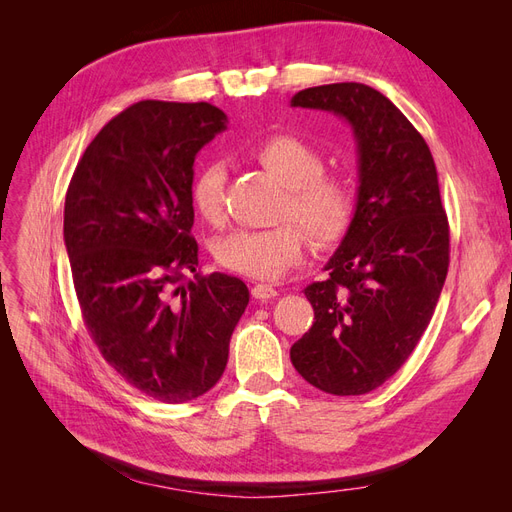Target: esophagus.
I'll use <instances>...</instances> for the list:
<instances>
[{"label": "esophagus", "mask_w": 512, "mask_h": 512, "mask_svg": "<svg viewBox=\"0 0 512 512\" xmlns=\"http://www.w3.org/2000/svg\"><path fill=\"white\" fill-rule=\"evenodd\" d=\"M277 294H280V290L273 288L271 284H256V286L252 288V297H254L256 301H271V299L277 297Z\"/></svg>", "instance_id": "obj_1"}]
</instances>
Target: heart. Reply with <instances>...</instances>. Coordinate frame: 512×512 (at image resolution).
<instances>
[{"mask_svg":"<svg viewBox=\"0 0 512 512\" xmlns=\"http://www.w3.org/2000/svg\"><path fill=\"white\" fill-rule=\"evenodd\" d=\"M254 160L284 185L280 218L271 228H237L213 243L211 252L226 271L252 280H275L303 258L307 227L312 239L327 247L342 241L354 222L356 194L348 179L324 173V158L297 134H271L252 147ZM226 170L220 162L200 166L190 181V203L200 220H224ZM301 221L303 229L293 220Z\"/></svg>","mask_w":512,"mask_h":512,"instance_id":"b5f03b06","label":"heart"}]
</instances>
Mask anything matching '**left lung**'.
I'll use <instances>...</instances> for the list:
<instances>
[{"mask_svg": "<svg viewBox=\"0 0 512 512\" xmlns=\"http://www.w3.org/2000/svg\"><path fill=\"white\" fill-rule=\"evenodd\" d=\"M292 106L344 117L359 147L354 222L305 288L314 324L290 348L294 369L331 395H365L408 361L438 305L451 235L425 138L374 87L333 83Z\"/></svg>", "mask_w": 512, "mask_h": 512, "instance_id": "1", "label": "left lung"}]
</instances>
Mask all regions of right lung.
<instances>
[{"label":"right lung","mask_w":512,"mask_h":512,"mask_svg":"<svg viewBox=\"0 0 512 512\" xmlns=\"http://www.w3.org/2000/svg\"><path fill=\"white\" fill-rule=\"evenodd\" d=\"M224 128L226 115L207 102H136L89 143L66 192L64 241L85 327L123 380L164 404L222 378L250 303L239 277L196 273L194 158Z\"/></svg>","instance_id":"add662e5"}]
</instances>
